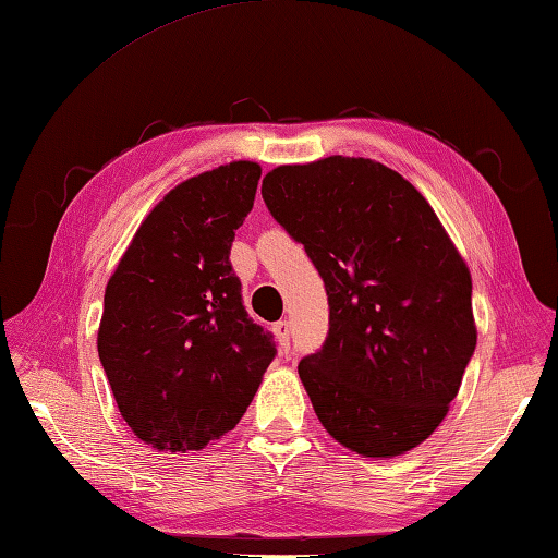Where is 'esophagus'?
<instances>
[{"mask_svg":"<svg viewBox=\"0 0 558 558\" xmlns=\"http://www.w3.org/2000/svg\"><path fill=\"white\" fill-rule=\"evenodd\" d=\"M272 333H276L278 338V345L282 352L290 350V324L288 322H278L276 326H272Z\"/></svg>","mask_w":558,"mask_h":558,"instance_id":"obj_1","label":"esophagus"}]
</instances>
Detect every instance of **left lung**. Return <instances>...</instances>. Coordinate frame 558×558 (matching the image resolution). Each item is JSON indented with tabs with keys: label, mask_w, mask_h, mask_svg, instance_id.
<instances>
[{
	"label": "left lung",
	"mask_w": 558,
	"mask_h": 558,
	"mask_svg": "<svg viewBox=\"0 0 558 558\" xmlns=\"http://www.w3.org/2000/svg\"><path fill=\"white\" fill-rule=\"evenodd\" d=\"M260 194L326 286L328 338L300 362L318 422L362 458L417 448L477 345L465 258L429 201L372 158L278 165Z\"/></svg>",
	"instance_id": "obj_1"
}]
</instances>
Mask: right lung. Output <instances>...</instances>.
I'll use <instances>...</instances> for the list:
<instances>
[{
    "instance_id": "1",
    "label": "right lung",
    "mask_w": 558,
    "mask_h": 558,
    "mask_svg": "<svg viewBox=\"0 0 558 558\" xmlns=\"http://www.w3.org/2000/svg\"><path fill=\"white\" fill-rule=\"evenodd\" d=\"M258 177V162L234 160L170 189L105 288L102 369L129 429L158 450H201L232 432L276 357L230 266Z\"/></svg>"
}]
</instances>
